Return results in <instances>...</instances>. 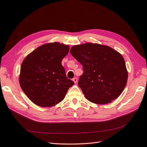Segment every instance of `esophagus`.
I'll return each instance as SVG.
<instances>
[{
    "label": "esophagus",
    "instance_id": "obj_1",
    "mask_svg": "<svg viewBox=\"0 0 147 147\" xmlns=\"http://www.w3.org/2000/svg\"><path fill=\"white\" fill-rule=\"evenodd\" d=\"M73 81H74V82L75 83H76L77 82V81H78V79L77 78H73Z\"/></svg>",
    "mask_w": 147,
    "mask_h": 147
}]
</instances>
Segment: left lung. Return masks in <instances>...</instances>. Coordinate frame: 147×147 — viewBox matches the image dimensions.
I'll list each match as a JSON object with an SVG mask.
<instances>
[{
	"label": "left lung",
	"mask_w": 147,
	"mask_h": 147,
	"mask_svg": "<svg viewBox=\"0 0 147 147\" xmlns=\"http://www.w3.org/2000/svg\"><path fill=\"white\" fill-rule=\"evenodd\" d=\"M70 53L83 66L78 86L89 101L106 104L121 94L127 71L120 53L108 46L91 43L73 46Z\"/></svg>",
	"instance_id": "8db88e82"
}]
</instances>
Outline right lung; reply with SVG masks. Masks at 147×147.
<instances>
[{
  "label": "right lung",
  "instance_id": "obj_1",
  "mask_svg": "<svg viewBox=\"0 0 147 147\" xmlns=\"http://www.w3.org/2000/svg\"><path fill=\"white\" fill-rule=\"evenodd\" d=\"M69 47L58 42L38 47L22 63L20 84L35 104L42 107L54 106L63 100L74 82L66 77L61 61Z\"/></svg>",
  "mask_w": 147,
  "mask_h": 147
}]
</instances>
